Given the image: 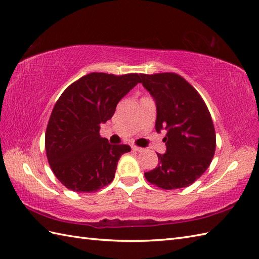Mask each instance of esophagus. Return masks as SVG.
Here are the masks:
<instances>
[{"label":"esophagus","mask_w":259,"mask_h":259,"mask_svg":"<svg viewBox=\"0 0 259 259\" xmlns=\"http://www.w3.org/2000/svg\"><path fill=\"white\" fill-rule=\"evenodd\" d=\"M131 148H133V150H134V151H138V152H140V151L144 150V148H140V147H137V146H133Z\"/></svg>","instance_id":"34e87169"}]
</instances>
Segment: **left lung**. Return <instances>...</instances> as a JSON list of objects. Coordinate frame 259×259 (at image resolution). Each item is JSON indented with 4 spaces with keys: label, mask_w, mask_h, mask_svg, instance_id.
<instances>
[{
    "label": "left lung",
    "mask_w": 259,
    "mask_h": 259,
    "mask_svg": "<svg viewBox=\"0 0 259 259\" xmlns=\"http://www.w3.org/2000/svg\"><path fill=\"white\" fill-rule=\"evenodd\" d=\"M142 85L157 107L156 130H166V153H157L158 167L145 172L159 188L188 187L206 171L216 149L211 115L199 93L179 74H141Z\"/></svg>",
    "instance_id": "obj_1"
}]
</instances>
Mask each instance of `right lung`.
<instances>
[{
	"label": "right lung",
	"instance_id": "1",
	"mask_svg": "<svg viewBox=\"0 0 259 259\" xmlns=\"http://www.w3.org/2000/svg\"><path fill=\"white\" fill-rule=\"evenodd\" d=\"M140 76L92 72L60 96L47 126L46 151L53 174L68 189L93 192L113 180L118 160L131 148L102 138L100 124L112 118Z\"/></svg>",
	"mask_w": 259,
	"mask_h": 259
}]
</instances>
